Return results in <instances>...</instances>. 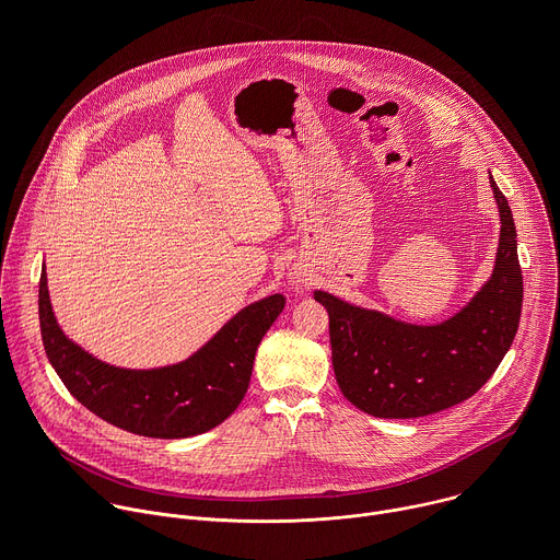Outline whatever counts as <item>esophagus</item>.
<instances>
[{"mask_svg": "<svg viewBox=\"0 0 560 560\" xmlns=\"http://www.w3.org/2000/svg\"><path fill=\"white\" fill-rule=\"evenodd\" d=\"M296 283H299V281H296Z\"/></svg>", "mask_w": 560, "mask_h": 560, "instance_id": "obj_1", "label": "esophagus"}]
</instances>
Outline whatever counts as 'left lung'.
<instances>
[{"mask_svg":"<svg viewBox=\"0 0 560 560\" xmlns=\"http://www.w3.org/2000/svg\"><path fill=\"white\" fill-rule=\"evenodd\" d=\"M490 186L501 219L494 270L456 314L410 324L314 290L330 316L337 383L361 412L417 419L447 410L481 389L508 354L518 330L523 275L512 210L492 175Z\"/></svg>","mask_w":560,"mask_h":560,"instance_id":"left-lung-1","label":"left lung"}]
</instances>
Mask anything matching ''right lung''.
Instances as JSON below:
<instances>
[{"label": "right lung", "mask_w": 560, "mask_h": 560, "mask_svg": "<svg viewBox=\"0 0 560 560\" xmlns=\"http://www.w3.org/2000/svg\"><path fill=\"white\" fill-rule=\"evenodd\" d=\"M283 305V294L264 296L188 359L137 370L110 365L72 341L52 312L46 266L39 279L42 341L61 383L100 419L150 439H188L223 423L244 401L257 348Z\"/></svg>", "instance_id": "1"}]
</instances>
